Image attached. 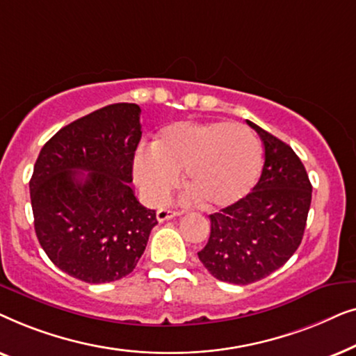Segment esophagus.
<instances>
[{"label":"esophagus","instance_id":"34e87169","mask_svg":"<svg viewBox=\"0 0 356 356\" xmlns=\"http://www.w3.org/2000/svg\"><path fill=\"white\" fill-rule=\"evenodd\" d=\"M178 216H181V212H179V211H172V209H159V211H157V220L159 222L170 220V218L178 217Z\"/></svg>","mask_w":356,"mask_h":356}]
</instances>
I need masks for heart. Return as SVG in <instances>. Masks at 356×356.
Segmentation results:
<instances>
[{
  "instance_id": "heart-1",
  "label": "heart",
  "mask_w": 356,
  "mask_h": 356,
  "mask_svg": "<svg viewBox=\"0 0 356 356\" xmlns=\"http://www.w3.org/2000/svg\"><path fill=\"white\" fill-rule=\"evenodd\" d=\"M150 150L136 154L133 175L144 196L155 204L170 196L179 172L184 188L206 209L233 206L261 177V143L245 124L178 121L160 129Z\"/></svg>"
}]
</instances>
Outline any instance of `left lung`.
Returning a JSON list of instances; mask_svg holds the SVG:
<instances>
[{"label":"left lung","mask_w":356,"mask_h":356,"mask_svg":"<svg viewBox=\"0 0 356 356\" xmlns=\"http://www.w3.org/2000/svg\"><path fill=\"white\" fill-rule=\"evenodd\" d=\"M248 123L264 144L261 178L246 197L209 216L211 236L197 252L216 279L236 285L264 279L293 256L303 240L313 191L293 149Z\"/></svg>","instance_id":"1"}]
</instances>
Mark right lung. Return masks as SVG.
Masks as SVG:
<instances>
[{"instance_id": "right-lung-1", "label": "right lung", "mask_w": 356, "mask_h": 356, "mask_svg": "<svg viewBox=\"0 0 356 356\" xmlns=\"http://www.w3.org/2000/svg\"><path fill=\"white\" fill-rule=\"evenodd\" d=\"M139 116L136 104L92 111L58 131L33 167L29 188L38 243L53 264L87 284L131 274L157 225L155 211L129 186Z\"/></svg>"}]
</instances>
